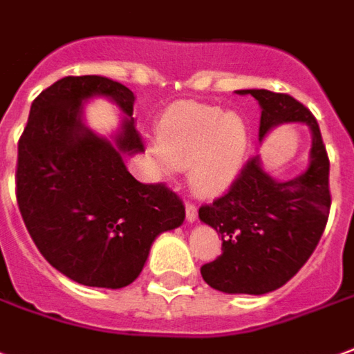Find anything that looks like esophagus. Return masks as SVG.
<instances>
[{
    "instance_id": "obj_1",
    "label": "esophagus",
    "mask_w": 354,
    "mask_h": 354,
    "mask_svg": "<svg viewBox=\"0 0 354 354\" xmlns=\"http://www.w3.org/2000/svg\"><path fill=\"white\" fill-rule=\"evenodd\" d=\"M187 219L190 223L198 219V205L192 204V202H187Z\"/></svg>"
}]
</instances>
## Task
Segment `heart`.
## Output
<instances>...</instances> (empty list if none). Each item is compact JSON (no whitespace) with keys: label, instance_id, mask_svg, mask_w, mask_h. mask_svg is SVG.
<instances>
[{"label":"heart","instance_id":"heart-1","mask_svg":"<svg viewBox=\"0 0 354 354\" xmlns=\"http://www.w3.org/2000/svg\"><path fill=\"white\" fill-rule=\"evenodd\" d=\"M158 162L165 175L189 169L190 185L205 196L221 194L244 164L248 129L238 114L219 106L181 102L158 125Z\"/></svg>","mask_w":354,"mask_h":354}]
</instances>
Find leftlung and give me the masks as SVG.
<instances>
[{
	"label": "left lung",
	"mask_w": 354,
	"mask_h": 354,
	"mask_svg": "<svg viewBox=\"0 0 354 354\" xmlns=\"http://www.w3.org/2000/svg\"><path fill=\"white\" fill-rule=\"evenodd\" d=\"M261 104L259 139L280 124H307L309 167L278 183L250 158L229 192L200 207V219L221 234V255L202 265V278L225 293L261 295L284 286L315 252L330 215V160L317 118L286 93L242 89Z\"/></svg>",
	"instance_id": "1"
}]
</instances>
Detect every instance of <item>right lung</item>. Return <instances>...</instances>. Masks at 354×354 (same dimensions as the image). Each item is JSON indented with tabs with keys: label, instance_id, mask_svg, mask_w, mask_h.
<instances>
[{
	"label": "right lung",
	"instance_id": "right-lung-1",
	"mask_svg": "<svg viewBox=\"0 0 354 354\" xmlns=\"http://www.w3.org/2000/svg\"><path fill=\"white\" fill-rule=\"evenodd\" d=\"M104 94L128 116L114 143L81 120L85 98ZM135 95L102 76H66L37 95L19 139L17 202L30 236L55 269L93 288H124L141 274L150 245L185 221L164 183H139L124 154L145 150Z\"/></svg>",
	"mask_w": 354,
	"mask_h": 354
}]
</instances>
